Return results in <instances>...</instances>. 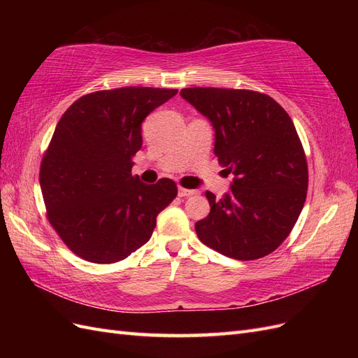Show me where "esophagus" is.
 Returning a JSON list of instances; mask_svg holds the SVG:
<instances>
[{
    "label": "esophagus",
    "mask_w": 358,
    "mask_h": 358,
    "mask_svg": "<svg viewBox=\"0 0 358 358\" xmlns=\"http://www.w3.org/2000/svg\"><path fill=\"white\" fill-rule=\"evenodd\" d=\"M194 192H196V191L188 189V188H183V187H179V189H178L179 197H189V196H192Z\"/></svg>",
    "instance_id": "esophagus-1"
}]
</instances>
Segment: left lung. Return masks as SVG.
Wrapping results in <instances>:
<instances>
[{
  "instance_id": "obj_1",
  "label": "left lung",
  "mask_w": 358,
  "mask_h": 358,
  "mask_svg": "<svg viewBox=\"0 0 358 358\" xmlns=\"http://www.w3.org/2000/svg\"><path fill=\"white\" fill-rule=\"evenodd\" d=\"M180 95L215 128V155L233 173L230 194L196 222L199 239L225 257L251 262L280 246L308 194V161L288 113L251 90L183 88Z\"/></svg>"
}]
</instances>
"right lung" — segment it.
Returning a JSON list of instances; mask_svg holds the SVG:
<instances>
[{"instance_id": "right-lung-1", "label": "right lung", "mask_w": 358, "mask_h": 358, "mask_svg": "<svg viewBox=\"0 0 358 358\" xmlns=\"http://www.w3.org/2000/svg\"><path fill=\"white\" fill-rule=\"evenodd\" d=\"M178 90L128 86L86 94L62 115L40 166L46 216L73 254L95 264L131 255L176 199L171 179L131 175L142 122Z\"/></svg>"}]
</instances>
